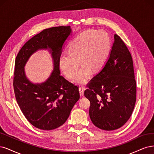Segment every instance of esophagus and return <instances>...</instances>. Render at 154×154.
I'll return each instance as SVG.
<instances>
[{"instance_id":"34e87169","label":"esophagus","mask_w":154,"mask_h":154,"mask_svg":"<svg viewBox=\"0 0 154 154\" xmlns=\"http://www.w3.org/2000/svg\"><path fill=\"white\" fill-rule=\"evenodd\" d=\"M79 93H80V95L82 97L84 95V89L82 88H79Z\"/></svg>"}]
</instances>
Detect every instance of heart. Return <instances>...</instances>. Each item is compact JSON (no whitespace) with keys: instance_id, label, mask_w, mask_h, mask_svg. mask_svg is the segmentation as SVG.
<instances>
[{"instance_id":"heart-1","label":"heart","mask_w":154,"mask_h":154,"mask_svg":"<svg viewBox=\"0 0 154 154\" xmlns=\"http://www.w3.org/2000/svg\"><path fill=\"white\" fill-rule=\"evenodd\" d=\"M110 49V38L106 31H85L69 43L68 53H63L59 57V67L64 75L71 79L75 75L81 63L82 66L73 81L79 85H84L91 79L92 72L97 73L101 70Z\"/></svg>"}]
</instances>
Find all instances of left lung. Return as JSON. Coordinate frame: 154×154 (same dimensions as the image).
I'll list each match as a JSON object with an SVG mask.
<instances>
[{
	"label": "left lung",
	"mask_w": 154,
	"mask_h": 154,
	"mask_svg": "<svg viewBox=\"0 0 154 154\" xmlns=\"http://www.w3.org/2000/svg\"><path fill=\"white\" fill-rule=\"evenodd\" d=\"M105 64L84 91L90 102L92 123L105 131L122 127L130 118L136 100V82L131 54L117 34Z\"/></svg>",
	"instance_id": "obj_1"
}]
</instances>
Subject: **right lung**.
<instances>
[{"mask_svg":"<svg viewBox=\"0 0 154 154\" xmlns=\"http://www.w3.org/2000/svg\"><path fill=\"white\" fill-rule=\"evenodd\" d=\"M72 33L70 26L45 29L29 39L17 56L13 80L17 101L27 120L39 129L50 131L63 125L80 98L78 87L60 75L59 65L63 47ZM41 50L51 54L54 69L46 81L33 83L27 78L24 66Z\"/></svg>","mask_w":154,"mask_h":154,"instance_id":"1","label":"right lung"}]
</instances>
